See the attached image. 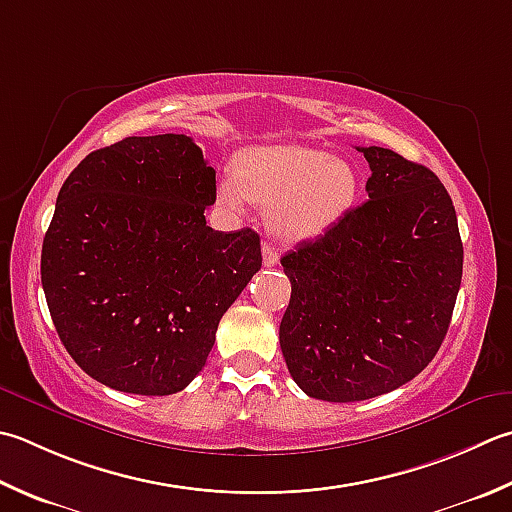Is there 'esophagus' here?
<instances>
[{"label": "esophagus", "instance_id": "obj_1", "mask_svg": "<svg viewBox=\"0 0 512 512\" xmlns=\"http://www.w3.org/2000/svg\"><path fill=\"white\" fill-rule=\"evenodd\" d=\"M264 266L270 268V266H277L279 264V253L277 250L270 246V244H264Z\"/></svg>", "mask_w": 512, "mask_h": 512}]
</instances>
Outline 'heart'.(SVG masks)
Masks as SVG:
<instances>
[{
    "label": "heart",
    "mask_w": 512,
    "mask_h": 512,
    "mask_svg": "<svg viewBox=\"0 0 512 512\" xmlns=\"http://www.w3.org/2000/svg\"><path fill=\"white\" fill-rule=\"evenodd\" d=\"M362 188L346 157L313 146H259L239 155L235 173L217 179V202L244 213L248 202L266 206L268 230L286 244L326 235L353 210Z\"/></svg>",
    "instance_id": "obj_1"
}]
</instances>
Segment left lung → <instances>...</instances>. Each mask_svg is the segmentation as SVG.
<instances>
[{
  "label": "left lung",
  "mask_w": 512,
  "mask_h": 512,
  "mask_svg": "<svg viewBox=\"0 0 512 512\" xmlns=\"http://www.w3.org/2000/svg\"><path fill=\"white\" fill-rule=\"evenodd\" d=\"M368 202L282 257L279 324L288 373L308 397L362 402L433 362L462 284L453 199L433 170L390 148H357Z\"/></svg>",
  "instance_id": "left-lung-1"
}]
</instances>
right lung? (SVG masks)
I'll return each instance as SVG.
<instances>
[{
  "label": "right lung",
  "instance_id": "right-lung-1",
  "mask_svg": "<svg viewBox=\"0 0 512 512\" xmlns=\"http://www.w3.org/2000/svg\"><path fill=\"white\" fill-rule=\"evenodd\" d=\"M215 170L186 135L126 137L86 155L57 195L42 286L86 375L173 395L204 368L219 319L262 268L255 230L206 226Z\"/></svg>",
  "mask_w": 512,
  "mask_h": 512
}]
</instances>
